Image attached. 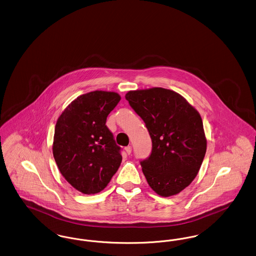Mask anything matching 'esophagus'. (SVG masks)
<instances>
[{"instance_id": "obj_1", "label": "esophagus", "mask_w": 256, "mask_h": 256, "mask_svg": "<svg viewBox=\"0 0 256 256\" xmlns=\"http://www.w3.org/2000/svg\"><path fill=\"white\" fill-rule=\"evenodd\" d=\"M124 150H126V152L128 154H132V146H126V148H124Z\"/></svg>"}]
</instances>
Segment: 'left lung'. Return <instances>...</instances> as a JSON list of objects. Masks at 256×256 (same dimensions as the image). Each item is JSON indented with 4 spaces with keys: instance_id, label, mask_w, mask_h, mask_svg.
<instances>
[{
    "instance_id": "8db88e82",
    "label": "left lung",
    "mask_w": 256,
    "mask_h": 256,
    "mask_svg": "<svg viewBox=\"0 0 256 256\" xmlns=\"http://www.w3.org/2000/svg\"><path fill=\"white\" fill-rule=\"evenodd\" d=\"M126 100L152 138L150 156L140 161L146 182L161 196L178 194L194 180L206 156L200 113L182 95L161 87L130 91Z\"/></svg>"
}]
</instances>
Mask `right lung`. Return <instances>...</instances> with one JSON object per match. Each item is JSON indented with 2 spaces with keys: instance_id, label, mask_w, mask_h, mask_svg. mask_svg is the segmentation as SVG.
Wrapping results in <instances>:
<instances>
[{
  "instance_id": "add662e5",
  "label": "right lung",
  "mask_w": 256,
  "mask_h": 256,
  "mask_svg": "<svg viewBox=\"0 0 256 256\" xmlns=\"http://www.w3.org/2000/svg\"><path fill=\"white\" fill-rule=\"evenodd\" d=\"M120 100L115 92L84 94L65 108L56 124V165L64 178L86 195L104 190L121 165V148L106 124Z\"/></svg>"
}]
</instances>
